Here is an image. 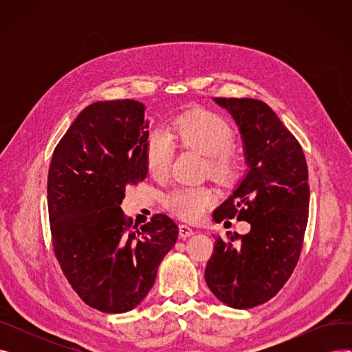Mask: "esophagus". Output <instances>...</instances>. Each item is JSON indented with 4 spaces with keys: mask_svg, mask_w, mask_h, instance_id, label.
Returning <instances> with one entry per match:
<instances>
[{
    "mask_svg": "<svg viewBox=\"0 0 352 352\" xmlns=\"http://www.w3.org/2000/svg\"><path fill=\"white\" fill-rule=\"evenodd\" d=\"M192 234H194V230H192L190 226H186V224H181V226H179V236H181V238L191 236Z\"/></svg>",
    "mask_w": 352,
    "mask_h": 352,
    "instance_id": "34e87169",
    "label": "esophagus"
}]
</instances>
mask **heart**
<instances>
[{"instance_id": "1", "label": "heart", "mask_w": 352, "mask_h": 352, "mask_svg": "<svg viewBox=\"0 0 352 352\" xmlns=\"http://www.w3.org/2000/svg\"><path fill=\"white\" fill-rule=\"evenodd\" d=\"M170 137L182 145L207 155V173L217 181L231 184L241 173V157L234 151V129L215 113L204 109L178 117L170 126ZM174 148L170 140L158 131L148 135L145 162L150 174L165 178L170 174ZM215 192L210 187H177L164 197V206L184 218H198L212 204Z\"/></svg>"}]
</instances>
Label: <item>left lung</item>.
I'll list each match as a JSON object with an SVG mask.
<instances>
[{"instance_id":"left-lung-1","label":"left lung","mask_w":352,"mask_h":352,"mask_svg":"<svg viewBox=\"0 0 352 352\" xmlns=\"http://www.w3.org/2000/svg\"><path fill=\"white\" fill-rule=\"evenodd\" d=\"M214 101L239 126L250 170L212 218L219 223L236 217L251 224V231L228 232L230 241L215 236L206 281L219 301L247 309L275 297L300 260L308 223V166L300 142L265 102Z\"/></svg>"}]
</instances>
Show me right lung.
Returning <instances> with one entry per match:
<instances>
[{
	"label": "right lung",
	"mask_w": 352,
	"mask_h": 352,
	"mask_svg": "<svg viewBox=\"0 0 352 352\" xmlns=\"http://www.w3.org/2000/svg\"><path fill=\"white\" fill-rule=\"evenodd\" d=\"M145 107L134 100L84 108L55 146L48 171V214L55 258L89 307L121 314L151 289L178 238L168 215L133 226L121 210L125 188L148 173Z\"/></svg>",
	"instance_id": "1"
}]
</instances>
